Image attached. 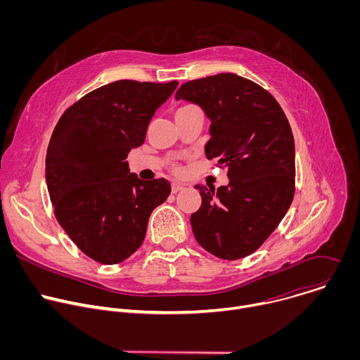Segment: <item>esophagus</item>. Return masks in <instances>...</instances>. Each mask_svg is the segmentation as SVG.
<instances>
[{
    "instance_id": "1",
    "label": "esophagus",
    "mask_w": 360,
    "mask_h": 360,
    "mask_svg": "<svg viewBox=\"0 0 360 360\" xmlns=\"http://www.w3.org/2000/svg\"><path fill=\"white\" fill-rule=\"evenodd\" d=\"M184 189V185H181V184H178V182H174L172 184V193H176V192H179V191H182Z\"/></svg>"
}]
</instances>
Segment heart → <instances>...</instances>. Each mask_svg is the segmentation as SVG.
<instances>
[{
    "label": "heart",
    "mask_w": 360,
    "mask_h": 360,
    "mask_svg": "<svg viewBox=\"0 0 360 360\" xmlns=\"http://www.w3.org/2000/svg\"><path fill=\"white\" fill-rule=\"evenodd\" d=\"M184 108H191V105H188V107H182L181 110H184Z\"/></svg>",
    "instance_id": "obj_1"
}]
</instances>
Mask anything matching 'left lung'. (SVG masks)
<instances>
[{"label": "left lung", "mask_w": 360, "mask_h": 360, "mask_svg": "<svg viewBox=\"0 0 360 360\" xmlns=\"http://www.w3.org/2000/svg\"><path fill=\"white\" fill-rule=\"evenodd\" d=\"M211 121L205 155L228 169L229 184L196 185L202 203L191 215L198 243L221 259L258 249L286 215L295 193V142L278 101L235 74L188 81L175 94Z\"/></svg>", "instance_id": "8db88e82"}]
</instances>
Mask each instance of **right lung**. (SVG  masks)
I'll return each instance as SVG.
<instances>
[{"label": "right lung", "mask_w": 360, "mask_h": 360, "mask_svg": "<svg viewBox=\"0 0 360 360\" xmlns=\"http://www.w3.org/2000/svg\"><path fill=\"white\" fill-rule=\"evenodd\" d=\"M178 82L121 79L84 95L51 135L45 179L56 218L91 259L115 265L142 245L152 211L171 184L142 181L125 161L143 143L155 111Z\"/></svg>", "instance_id": "add662e5"}]
</instances>
